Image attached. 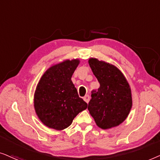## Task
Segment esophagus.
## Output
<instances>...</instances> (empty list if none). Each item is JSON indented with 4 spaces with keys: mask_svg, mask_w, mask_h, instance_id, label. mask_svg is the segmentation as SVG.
I'll return each mask as SVG.
<instances>
[{
    "mask_svg": "<svg viewBox=\"0 0 160 160\" xmlns=\"http://www.w3.org/2000/svg\"><path fill=\"white\" fill-rule=\"evenodd\" d=\"M83 99H84V101L86 102V103H88L89 100H90V97H89L88 95H86V96H85V97H83Z\"/></svg>",
    "mask_w": 160,
    "mask_h": 160,
    "instance_id": "34e87169",
    "label": "esophagus"
}]
</instances>
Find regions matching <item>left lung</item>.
<instances>
[{
  "mask_svg": "<svg viewBox=\"0 0 160 160\" xmlns=\"http://www.w3.org/2000/svg\"><path fill=\"white\" fill-rule=\"evenodd\" d=\"M88 63L100 86L92 91L88 109L96 124L102 129L118 126L125 121L132 106L130 86L116 66L91 58Z\"/></svg>",
  "mask_w": 160,
  "mask_h": 160,
  "instance_id": "1",
  "label": "left lung"
}]
</instances>
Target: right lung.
<instances>
[{
    "mask_svg": "<svg viewBox=\"0 0 160 160\" xmlns=\"http://www.w3.org/2000/svg\"><path fill=\"white\" fill-rule=\"evenodd\" d=\"M79 63V59H72L51 66L38 82L34 93V109L39 120L49 128H67L77 115L88 107L79 97L72 81Z\"/></svg>",
    "mask_w": 160,
    "mask_h": 160,
    "instance_id": "right-lung-1",
    "label": "right lung"
}]
</instances>
